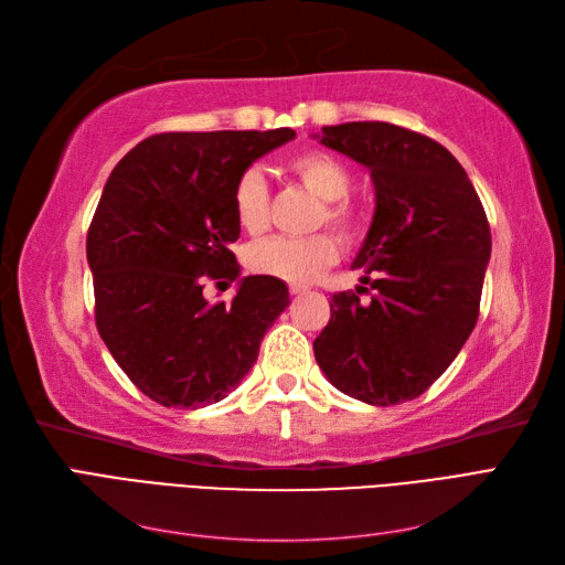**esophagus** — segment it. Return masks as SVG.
<instances>
[{
	"label": "esophagus",
	"mask_w": 565,
	"mask_h": 565,
	"mask_svg": "<svg viewBox=\"0 0 565 565\" xmlns=\"http://www.w3.org/2000/svg\"><path fill=\"white\" fill-rule=\"evenodd\" d=\"M303 292H309V287H303V285H289V295L299 297V295H303Z\"/></svg>",
	"instance_id": "esophagus-1"
}]
</instances>
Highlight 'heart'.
<instances>
[{"label":"heart","mask_w":565,"mask_h":565,"mask_svg":"<svg viewBox=\"0 0 565 565\" xmlns=\"http://www.w3.org/2000/svg\"><path fill=\"white\" fill-rule=\"evenodd\" d=\"M306 191L320 198L313 226L328 224L341 241H353L361 231V210L349 200L353 174L339 158L324 150H303L287 162ZM233 212L249 235H262L270 224V191L259 169H245L233 185ZM337 259V243L330 233L306 237H270L245 252V264L259 276L287 282H311Z\"/></svg>","instance_id":"obj_1"}]
</instances>
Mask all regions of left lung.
<instances>
[{
	"label": "left lung",
	"instance_id": "8db88e82",
	"mask_svg": "<svg viewBox=\"0 0 565 565\" xmlns=\"http://www.w3.org/2000/svg\"><path fill=\"white\" fill-rule=\"evenodd\" d=\"M318 139L370 169L377 207L353 262L370 287L332 297L316 361L351 398L413 401L476 328L490 259L486 210L452 152L429 136L347 122L322 127ZM370 288L371 301L361 302L356 295Z\"/></svg>",
	"mask_w": 565,
	"mask_h": 565
}]
</instances>
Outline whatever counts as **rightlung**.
<instances>
[{
	"instance_id": "1",
	"label": "right lung",
	"mask_w": 565,
	"mask_h": 565,
	"mask_svg": "<svg viewBox=\"0 0 565 565\" xmlns=\"http://www.w3.org/2000/svg\"><path fill=\"white\" fill-rule=\"evenodd\" d=\"M292 139L287 127L167 131L113 169L87 233L96 328L150 401L195 409L226 398L289 306L278 278H243L231 303H210L202 282L237 278L235 179Z\"/></svg>"
}]
</instances>
